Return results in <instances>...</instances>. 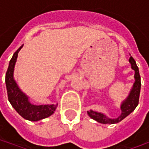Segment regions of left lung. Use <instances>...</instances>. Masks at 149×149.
I'll return each mask as SVG.
<instances>
[{
	"label": "left lung",
	"instance_id": "8db88e82",
	"mask_svg": "<svg viewBox=\"0 0 149 149\" xmlns=\"http://www.w3.org/2000/svg\"><path fill=\"white\" fill-rule=\"evenodd\" d=\"M129 62L131 64L132 68L135 71V83L130 93H129V96L122 103L121 106H120L122 112L120 116L116 119H109L102 113L90 110L89 112H88V114L91 118L97 120L99 123H101V124H116V123L121 121L123 119H125L127 116L129 115L136 108L139 104V97H140V93H141V76L139 73V68L136 64L135 60L132 58V56H130Z\"/></svg>",
	"mask_w": 149,
	"mask_h": 149
}]
</instances>
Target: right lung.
<instances>
[{
    "instance_id": "add662e5",
    "label": "right lung",
    "mask_w": 149,
    "mask_h": 149,
    "mask_svg": "<svg viewBox=\"0 0 149 149\" xmlns=\"http://www.w3.org/2000/svg\"><path fill=\"white\" fill-rule=\"evenodd\" d=\"M23 47L21 46L14 52L9 61L8 68L5 75V84L9 102L14 109L23 117L31 120L37 121L51 116L56 110L57 104H47V105H34L29 100V97L23 93L18 88L17 84L13 79L15 63L17 59L19 51Z\"/></svg>"
}]
</instances>
